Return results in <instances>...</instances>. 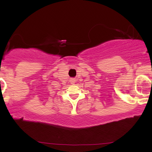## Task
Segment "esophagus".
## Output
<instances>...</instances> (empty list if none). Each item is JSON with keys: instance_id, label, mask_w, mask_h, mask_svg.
Segmentation results:
<instances>
[{"instance_id": "1", "label": "esophagus", "mask_w": 152, "mask_h": 152, "mask_svg": "<svg viewBox=\"0 0 152 152\" xmlns=\"http://www.w3.org/2000/svg\"><path fill=\"white\" fill-rule=\"evenodd\" d=\"M75 82H76V79L75 78H71V79H70V83H71V84H75Z\"/></svg>"}]
</instances>
